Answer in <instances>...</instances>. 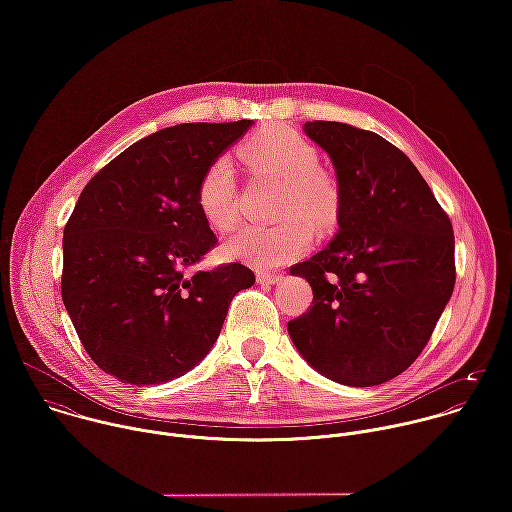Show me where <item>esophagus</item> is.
<instances>
[{
    "label": "esophagus",
    "instance_id": "obj_1",
    "mask_svg": "<svg viewBox=\"0 0 512 512\" xmlns=\"http://www.w3.org/2000/svg\"><path fill=\"white\" fill-rule=\"evenodd\" d=\"M283 279L281 273L275 271H257V281L259 283H279Z\"/></svg>",
    "mask_w": 512,
    "mask_h": 512
}]
</instances>
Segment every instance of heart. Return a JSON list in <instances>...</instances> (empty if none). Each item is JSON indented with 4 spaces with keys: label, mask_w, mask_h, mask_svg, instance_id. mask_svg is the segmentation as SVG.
<instances>
[{
    "label": "heart",
    "mask_w": 512,
    "mask_h": 512,
    "mask_svg": "<svg viewBox=\"0 0 512 512\" xmlns=\"http://www.w3.org/2000/svg\"><path fill=\"white\" fill-rule=\"evenodd\" d=\"M241 162L257 174L281 182L273 225H245L227 243L229 257L257 267H275L306 253L318 235L336 231L342 214V186L320 168L316 145L298 131L267 125L249 135L237 150ZM196 204L206 223L229 231L237 223V184L227 158H214L200 174Z\"/></svg>",
    "instance_id": "b5f03b06"
}]
</instances>
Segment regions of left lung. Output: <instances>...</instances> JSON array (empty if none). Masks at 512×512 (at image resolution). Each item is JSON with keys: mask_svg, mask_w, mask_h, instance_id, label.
<instances>
[{"mask_svg": "<svg viewBox=\"0 0 512 512\" xmlns=\"http://www.w3.org/2000/svg\"><path fill=\"white\" fill-rule=\"evenodd\" d=\"M304 129L334 162L342 214L336 239L289 269L310 281L314 300L287 330L324 377L381 385L411 367L452 298L450 216L385 137L338 121Z\"/></svg>", "mask_w": 512, "mask_h": 512, "instance_id": "1", "label": "left lung"}]
</instances>
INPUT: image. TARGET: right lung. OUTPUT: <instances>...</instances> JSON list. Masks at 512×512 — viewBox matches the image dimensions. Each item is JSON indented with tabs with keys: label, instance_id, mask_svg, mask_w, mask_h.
Listing matches in <instances>:
<instances>
[{
	"label": "right lung",
	"instance_id": "obj_1",
	"mask_svg": "<svg viewBox=\"0 0 512 512\" xmlns=\"http://www.w3.org/2000/svg\"><path fill=\"white\" fill-rule=\"evenodd\" d=\"M253 121L180 123L135 141L83 188L64 227V308L97 367L129 385L182 377L255 273L190 271L216 245L196 204L204 168Z\"/></svg>",
	"mask_w": 512,
	"mask_h": 512
}]
</instances>
